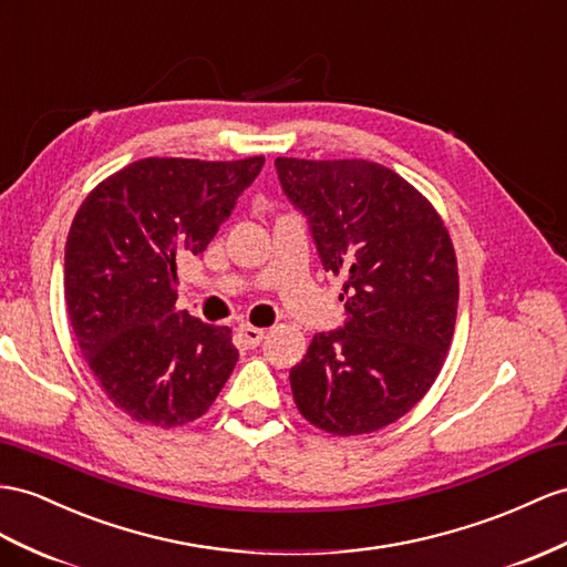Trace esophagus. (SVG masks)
<instances>
[{"label": "esophagus", "mask_w": 567, "mask_h": 567, "mask_svg": "<svg viewBox=\"0 0 567 567\" xmlns=\"http://www.w3.org/2000/svg\"><path fill=\"white\" fill-rule=\"evenodd\" d=\"M237 336H239L241 347H246V350H254V347H258L260 340L266 338V330H264V328H256V326H249V323H244V326H239Z\"/></svg>", "instance_id": "34e87169"}]
</instances>
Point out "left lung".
Returning a JSON list of instances; mask_svg holds the SVG:
<instances>
[{
  "mask_svg": "<svg viewBox=\"0 0 567 567\" xmlns=\"http://www.w3.org/2000/svg\"><path fill=\"white\" fill-rule=\"evenodd\" d=\"M318 256L344 278L342 330L318 332L289 371L297 410L330 435L408 414L439 379L457 318V258L433 203L371 159H275Z\"/></svg>",
  "mask_w": 567,
  "mask_h": 567,
  "instance_id": "1",
  "label": "left lung"
}]
</instances>
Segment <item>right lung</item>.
<instances>
[{
    "label": "right lung",
    "instance_id": "add662e5",
    "mask_svg": "<svg viewBox=\"0 0 567 567\" xmlns=\"http://www.w3.org/2000/svg\"><path fill=\"white\" fill-rule=\"evenodd\" d=\"M266 157H143L100 182L71 223L64 301L112 404L159 429L203 416L239 359L227 326L177 311V266L200 256Z\"/></svg>",
    "mask_w": 567,
    "mask_h": 567
}]
</instances>
